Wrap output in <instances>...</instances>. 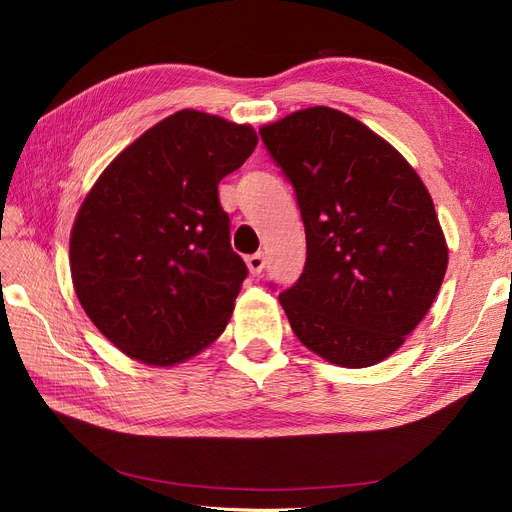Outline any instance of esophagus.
<instances>
[{"label":"esophagus","instance_id":"34e87169","mask_svg":"<svg viewBox=\"0 0 512 512\" xmlns=\"http://www.w3.org/2000/svg\"><path fill=\"white\" fill-rule=\"evenodd\" d=\"M245 262H247V269H250V273L256 277V275L262 273V269H265V254L256 252L252 256H247Z\"/></svg>","mask_w":512,"mask_h":512}]
</instances>
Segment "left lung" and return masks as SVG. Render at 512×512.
Here are the masks:
<instances>
[{
  "label": "left lung",
  "mask_w": 512,
  "mask_h": 512,
  "mask_svg": "<svg viewBox=\"0 0 512 512\" xmlns=\"http://www.w3.org/2000/svg\"><path fill=\"white\" fill-rule=\"evenodd\" d=\"M260 136L305 226L303 273L280 292L294 335L335 365L384 361L425 318L448 265L421 177L384 138L329 106L292 113Z\"/></svg>",
  "instance_id": "1"
}]
</instances>
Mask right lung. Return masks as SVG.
<instances>
[{"mask_svg":"<svg viewBox=\"0 0 512 512\" xmlns=\"http://www.w3.org/2000/svg\"><path fill=\"white\" fill-rule=\"evenodd\" d=\"M256 145L252 126L185 108L123 149L85 196L72 284L123 354L168 367L224 333L247 267L218 185Z\"/></svg>","mask_w":512,"mask_h":512,"instance_id":"1","label":"right lung"}]
</instances>
